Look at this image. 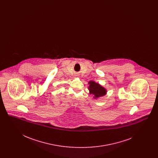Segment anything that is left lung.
<instances>
[{
	"instance_id": "obj_1",
	"label": "left lung",
	"mask_w": 158,
	"mask_h": 158,
	"mask_svg": "<svg viewBox=\"0 0 158 158\" xmlns=\"http://www.w3.org/2000/svg\"><path fill=\"white\" fill-rule=\"evenodd\" d=\"M88 84L89 85L88 87L89 94L93 95L95 99L103 97L106 95V90L98 83L95 82L94 81H89Z\"/></svg>"
}]
</instances>
